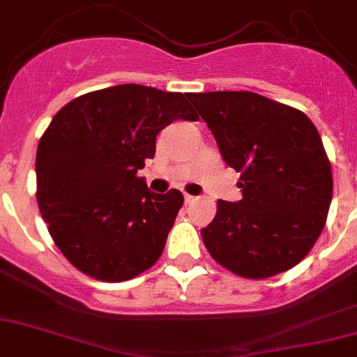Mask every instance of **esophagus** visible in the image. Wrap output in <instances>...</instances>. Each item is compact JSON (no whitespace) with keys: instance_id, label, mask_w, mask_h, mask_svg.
<instances>
[{"instance_id":"obj_1","label":"esophagus","mask_w":357,"mask_h":357,"mask_svg":"<svg viewBox=\"0 0 357 357\" xmlns=\"http://www.w3.org/2000/svg\"><path fill=\"white\" fill-rule=\"evenodd\" d=\"M184 199H185V205H189V203H192L195 202V196H191V195H184Z\"/></svg>"}]
</instances>
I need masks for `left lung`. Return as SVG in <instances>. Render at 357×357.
<instances>
[{
  "mask_svg": "<svg viewBox=\"0 0 357 357\" xmlns=\"http://www.w3.org/2000/svg\"><path fill=\"white\" fill-rule=\"evenodd\" d=\"M227 166L240 172L238 203L219 199L202 229L210 256L243 278L273 277L307 257L333 198L331 162L314 122L298 108L249 91L191 93Z\"/></svg>",
  "mask_w": 357,
  "mask_h": 357,
  "instance_id": "left-lung-1",
  "label": "left lung"
}]
</instances>
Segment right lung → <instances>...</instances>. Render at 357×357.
<instances>
[{
    "label": "right lung",
    "mask_w": 357,
    "mask_h": 357,
    "mask_svg": "<svg viewBox=\"0 0 357 357\" xmlns=\"http://www.w3.org/2000/svg\"><path fill=\"white\" fill-rule=\"evenodd\" d=\"M188 98L138 84L93 91L64 105L40 138V213L82 273L124 282L161 257L184 196L155 195L137 173L154 158L159 131L198 121Z\"/></svg>",
    "instance_id": "1"
}]
</instances>
